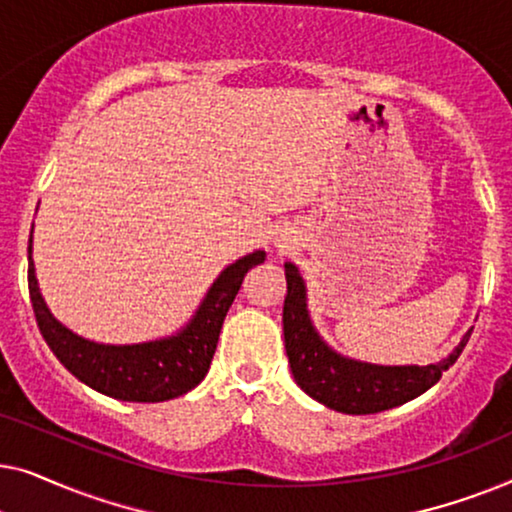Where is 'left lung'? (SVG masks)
<instances>
[{
    "label": "left lung",
    "instance_id": "8db88e82",
    "mask_svg": "<svg viewBox=\"0 0 512 512\" xmlns=\"http://www.w3.org/2000/svg\"><path fill=\"white\" fill-rule=\"evenodd\" d=\"M286 298H284V345L289 356L293 380L326 408L347 415H373L396 408L410 398L431 389L443 370L459 359L471 333L459 347L431 366H370L342 359L328 349L310 324L305 310V284L298 270L286 263Z\"/></svg>",
    "mask_w": 512,
    "mask_h": 512
}]
</instances>
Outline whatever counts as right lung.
Masks as SVG:
<instances>
[{
    "instance_id": "obj_1",
    "label": "right lung",
    "mask_w": 512,
    "mask_h": 512,
    "mask_svg": "<svg viewBox=\"0 0 512 512\" xmlns=\"http://www.w3.org/2000/svg\"><path fill=\"white\" fill-rule=\"evenodd\" d=\"M263 261V251H254L223 270L209 289L195 319L184 328V333L174 335L170 340L128 347L88 342L67 331L60 321H55L39 293L32 256L27 265V286H30V300L39 331L69 373L79 377L90 389L118 398V401L158 403L186 394L205 380L228 307L233 305L244 275Z\"/></svg>"
}]
</instances>
